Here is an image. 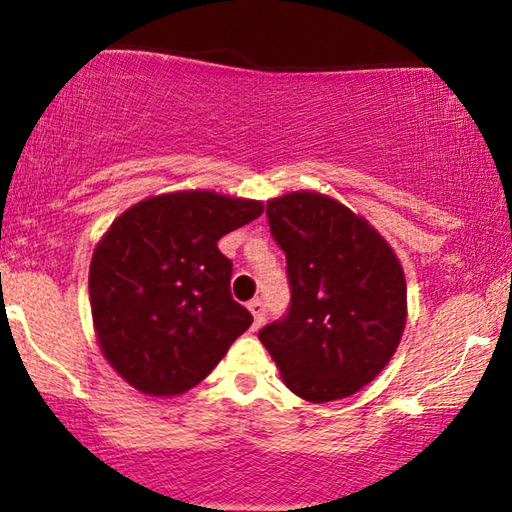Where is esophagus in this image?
Here are the masks:
<instances>
[{"label": "esophagus", "instance_id": "esophagus-1", "mask_svg": "<svg viewBox=\"0 0 512 512\" xmlns=\"http://www.w3.org/2000/svg\"><path fill=\"white\" fill-rule=\"evenodd\" d=\"M248 309H250V314H253V318H255V327H259L264 323V318H266V309H264V302L259 300V298H255V300H250L248 302Z\"/></svg>", "mask_w": 512, "mask_h": 512}]
</instances>
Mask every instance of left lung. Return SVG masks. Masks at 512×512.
I'll return each mask as SVG.
<instances>
[{
	"mask_svg": "<svg viewBox=\"0 0 512 512\" xmlns=\"http://www.w3.org/2000/svg\"><path fill=\"white\" fill-rule=\"evenodd\" d=\"M287 255L291 302L259 329L282 379L307 402H332L375 379L400 345L406 282L377 230L334 198L293 192L266 203Z\"/></svg>",
	"mask_w": 512,
	"mask_h": 512,
	"instance_id": "obj_1",
	"label": "left lung"
}]
</instances>
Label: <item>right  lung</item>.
<instances>
[{
	"label": "right lung",
	"mask_w": 512,
	"mask_h": 512,
	"mask_svg": "<svg viewBox=\"0 0 512 512\" xmlns=\"http://www.w3.org/2000/svg\"><path fill=\"white\" fill-rule=\"evenodd\" d=\"M262 212L248 198L162 194L103 235L90 264L94 329L110 366L137 391H189L253 323L232 298V262L216 241Z\"/></svg>",
	"instance_id": "add662e5"
}]
</instances>
